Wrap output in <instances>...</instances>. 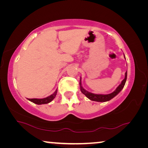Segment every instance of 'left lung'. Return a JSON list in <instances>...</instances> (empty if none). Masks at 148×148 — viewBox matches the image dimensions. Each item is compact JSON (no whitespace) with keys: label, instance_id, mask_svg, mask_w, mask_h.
Listing matches in <instances>:
<instances>
[{"label":"left lung","instance_id":"8db88e82","mask_svg":"<svg viewBox=\"0 0 148 148\" xmlns=\"http://www.w3.org/2000/svg\"><path fill=\"white\" fill-rule=\"evenodd\" d=\"M127 72H125V78L121 82V84L117 87L116 89L115 90L114 92H112V93L108 94V95H97V94H94L92 93V92H88L86 90H85L83 87L82 86V82H81V78H80L79 81V87H80V90H81L82 92L89 99L91 100V101H97V102H106L112 99H113L114 97H116V95L119 93V92L121 91L122 89L124 87V86L125 84V82H126L127 80Z\"/></svg>","mask_w":148,"mask_h":148}]
</instances>
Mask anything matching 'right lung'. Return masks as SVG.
<instances>
[{
  "label": "right lung",
  "mask_w": 148,
  "mask_h": 148,
  "mask_svg": "<svg viewBox=\"0 0 148 148\" xmlns=\"http://www.w3.org/2000/svg\"><path fill=\"white\" fill-rule=\"evenodd\" d=\"M57 92V89H56V91H55L53 94L51 95L49 97H46V98H44V99H28V100L30 101H31L32 102H33V103L36 104H47V103H49V102L53 101V100L55 99V97H56Z\"/></svg>",
  "instance_id": "right-lung-1"
}]
</instances>
